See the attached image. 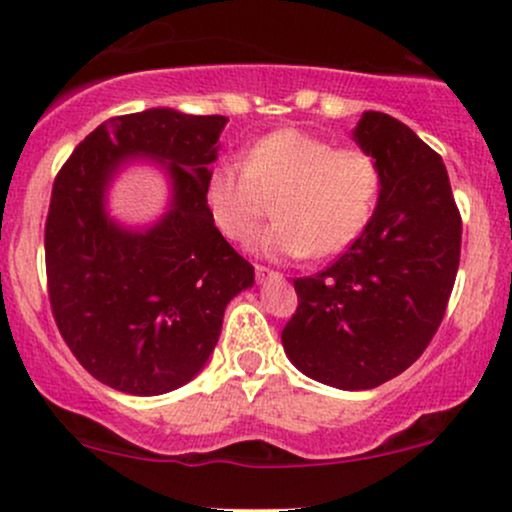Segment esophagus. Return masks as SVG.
Returning a JSON list of instances; mask_svg holds the SVG:
<instances>
[{"label": "esophagus", "mask_w": 512, "mask_h": 512, "mask_svg": "<svg viewBox=\"0 0 512 512\" xmlns=\"http://www.w3.org/2000/svg\"><path fill=\"white\" fill-rule=\"evenodd\" d=\"M255 274H257V281H260V284H264V281H272V279H281L279 272H272V269L260 267V264L255 267Z\"/></svg>", "instance_id": "esophagus-1"}]
</instances>
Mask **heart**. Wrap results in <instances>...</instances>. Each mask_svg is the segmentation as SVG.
Returning <instances> with one entry per match:
<instances>
[{"label":"heart","mask_w":512,"mask_h":512,"mask_svg":"<svg viewBox=\"0 0 512 512\" xmlns=\"http://www.w3.org/2000/svg\"><path fill=\"white\" fill-rule=\"evenodd\" d=\"M383 173L361 149L284 127L264 134L243 154V166L216 163L204 182V207L223 238L248 243L267 199L274 223L257 240L269 260L339 255L361 238L378 207Z\"/></svg>","instance_id":"heart-1"}]
</instances>
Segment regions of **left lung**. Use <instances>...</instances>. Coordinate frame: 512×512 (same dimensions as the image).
<instances>
[{
    "label": "left lung",
    "instance_id": "obj_1",
    "mask_svg": "<svg viewBox=\"0 0 512 512\" xmlns=\"http://www.w3.org/2000/svg\"><path fill=\"white\" fill-rule=\"evenodd\" d=\"M354 142L383 173L378 207L332 267L293 281L298 308L281 344L317 383L373 390L436 334L460 267L462 219L443 158L404 122L366 110Z\"/></svg>",
    "mask_w": 512,
    "mask_h": 512
}]
</instances>
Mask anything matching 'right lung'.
Instances as JSON below:
<instances>
[{
	"label": "right lung",
	"instance_id": "add662e5",
	"mask_svg": "<svg viewBox=\"0 0 512 512\" xmlns=\"http://www.w3.org/2000/svg\"><path fill=\"white\" fill-rule=\"evenodd\" d=\"M228 117L173 108L110 117L74 149L52 185L45 269L52 315L76 361L137 397L178 390L219 342L226 305L255 284L204 207ZM171 182L169 209L146 229L107 214V187L134 160Z\"/></svg>",
	"mask_w": 512,
	"mask_h": 512
}]
</instances>
